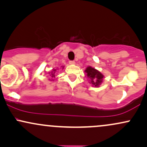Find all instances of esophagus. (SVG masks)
I'll list each match as a JSON object with an SVG mask.
<instances>
[{
    "mask_svg": "<svg viewBox=\"0 0 147 147\" xmlns=\"http://www.w3.org/2000/svg\"><path fill=\"white\" fill-rule=\"evenodd\" d=\"M69 63H70V65H74V64H75V61H69Z\"/></svg>",
    "mask_w": 147,
    "mask_h": 147,
    "instance_id": "esophagus-1",
    "label": "esophagus"
}]
</instances>
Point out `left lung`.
I'll return each mask as SVG.
<instances>
[{"mask_svg":"<svg viewBox=\"0 0 147 147\" xmlns=\"http://www.w3.org/2000/svg\"><path fill=\"white\" fill-rule=\"evenodd\" d=\"M85 72L86 73L87 77L90 78V84H92V86L97 87L102 84L104 75L98 70L91 66H88L86 69Z\"/></svg>","mask_w":147,"mask_h":147,"instance_id":"8db88e82","label":"left lung"}]
</instances>
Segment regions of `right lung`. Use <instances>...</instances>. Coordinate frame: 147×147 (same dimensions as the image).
Returning a JSON list of instances; mask_svg holds the SVG:
<instances>
[{
  "instance_id": "obj_1",
  "label": "right lung",
  "mask_w": 147,
  "mask_h": 147,
  "mask_svg": "<svg viewBox=\"0 0 147 147\" xmlns=\"http://www.w3.org/2000/svg\"><path fill=\"white\" fill-rule=\"evenodd\" d=\"M55 71H56V70H55V69H53V70H52V71L50 72V75L51 76L52 78H53V77H55Z\"/></svg>"
}]
</instances>
